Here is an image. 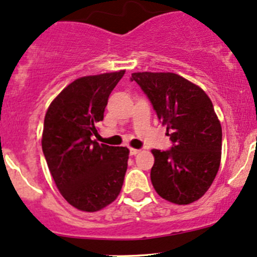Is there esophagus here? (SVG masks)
Wrapping results in <instances>:
<instances>
[{
    "label": "esophagus",
    "mask_w": 257,
    "mask_h": 257,
    "mask_svg": "<svg viewBox=\"0 0 257 257\" xmlns=\"http://www.w3.org/2000/svg\"><path fill=\"white\" fill-rule=\"evenodd\" d=\"M139 153V149H134V148H131V149H129V154L131 155H136V154H138Z\"/></svg>",
    "instance_id": "esophagus-1"
}]
</instances>
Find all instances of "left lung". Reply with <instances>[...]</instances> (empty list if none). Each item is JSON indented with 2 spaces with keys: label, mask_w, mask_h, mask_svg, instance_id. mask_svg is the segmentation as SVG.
<instances>
[{
  "label": "left lung",
  "mask_w": 257,
  "mask_h": 257,
  "mask_svg": "<svg viewBox=\"0 0 257 257\" xmlns=\"http://www.w3.org/2000/svg\"><path fill=\"white\" fill-rule=\"evenodd\" d=\"M167 125L173 147L153 149L150 179L165 200L188 205L208 191L221 160L222 132L214 105L205 92L175 73L132 74Z\"/></svg>",
  "instance_id": "1"
}]
</instances>
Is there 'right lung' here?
Here are the masks:
<instances>
[{
	"label": "right lung",
	"instance_id": "1",
	"mask_svg": "<svg viewBox=\"0 0 257 257\" xmlns=\"http://www.w3.org/2000/svg\"><path fill=\"white\" fill-rule=\"evenodd\" d=\"M125 71L87 76L67 85L45 116L42 150L62 196L82 211L113 203L123 186L129 150L92 141L108 98Z\"/></svg>",
	"mask_w": 257,
	"mask_h": 257
}]
</instances>
